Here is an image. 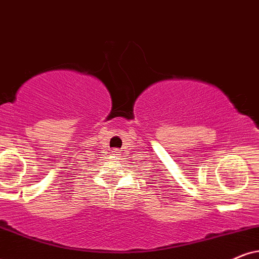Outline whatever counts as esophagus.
I'll return each instance as SVG.
<instances>
[{"instance_id":"1","label":"esophagus","mask_w":259,"mask_h":259,"mask_svg":"<svg viewBox=\"0 0 259 259\" xmlns=\"http://www.w3.org/2000/svg\"><path fill=\"white\" fill-rule=\"evenodd\" d=\"M112 152H113V155H117V156H118V155H120V152H119V149H114V150H112Z\"/></svg>"}]
</instances>
